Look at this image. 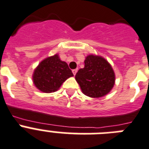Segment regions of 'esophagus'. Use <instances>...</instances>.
I'll use <instances>...</instances> for the list:
<instances>
[{
	"instance_id": "obj_1",
	"label": "esophagus",
	"mask_w": 149,
	"mask_h": 149,
	"mask_svg": "<svg viewBox=\"0 0 149 149\" xmlns=\"http://www.w3.org/2000/svg\"><path fill=\"white\" fill-rule=\"evenodd\" d=\"M77 71H78V69H75V70H72V73H73V75H76L77 74Z\"/></svg>"
}]
</instances>
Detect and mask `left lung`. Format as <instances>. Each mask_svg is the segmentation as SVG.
Instances as JSON below:
<instances>
[{
  "mask_svg": "<svg viewBox=\"0 0 149 149\" xmlns=\"http://www.w3.org/2000/svg\"><path fill=\"white\" fill-rule=\"evenodd\" d=\"M84 68L75 76L83 94L100 98L110 93L115 85L116 75L111 64L101 56L90 54L84 60Z\"/></svg>",
  "mask_w": 149,
  "mask_h": 149,
  "instance_id": "8db88e82",
  "label": "left lung"
}]
</instances>
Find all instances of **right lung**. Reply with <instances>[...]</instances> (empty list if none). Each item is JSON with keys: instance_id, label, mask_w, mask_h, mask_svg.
<instances>
[{"instance_id": "add662e5", "label": "right lung", "mask_w": 149, "mask_h": 149, "mask_svg": "<svg viewBox=\"0 0 149 149\" xmlns=\"http://www.w3.org/2000/svg\"><path fill=\"white\" fill-rule=\"evenodd\" d=\"M73 77L66 62L57 54L43 60L33 73V83L40 91L50 93L57 91L63 82Z\"/></svg>"}]
</instances>
